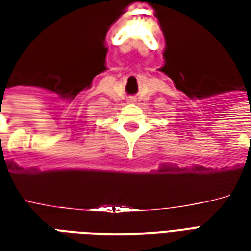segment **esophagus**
<instances>
[{
	"instance_id": "1",
	"label": "esophagus",
	"mask_w": 251,
	"mask_h": 251,
	"mask_svg": "<svg viewBox=\"0 0 251 251\" xmlns=\"http://www.w3.org/2000/svg\"><path fill=\"white\" fill-rule=\"evenodd\" d=\"M129 102H130V103H133V102H134V98H130V99H129Z\"/></svg>"
}]
</instances>
